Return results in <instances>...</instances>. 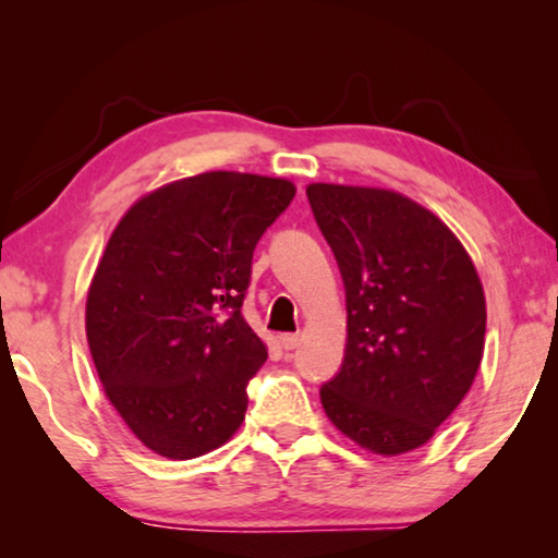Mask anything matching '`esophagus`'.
I'll return each mask as SVG.
<instances>
[{
	"mask_svg": "<svg viewBox=\"0 0 558 558\" xmlns=\"http://www.w3.org/2000/svg\"><path fill=\"white\" fill-rule=\"evenodd\" d=\"M300 344V335H280V347L282 349H295Z\"/></svg>",
	"mask_w": 558,
	"mask_h": 558,
	"instance_id": "obj_1",
	"label": "esophagus"
}]
</instances>
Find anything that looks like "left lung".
I'll return each instance as SVG.
<instances>
[{
    "label": "left lung",
    "mask_w": 558,
    "mask_h": 558,
    "mask_svg": "<svg viewBox=\"0 0 558 558\" xmlns=\"http://www.w3.org/2000/svg\"><path fill=\"white\" fill-rule=\"evenodd\" d=\"M347 292L342 369L319 389L359 448L403 456L470 391L485 352L483 282L465 245L426 206L379 186L307 184Z\"/></svg>",
    "instance_id": "1"
}]
</instances>
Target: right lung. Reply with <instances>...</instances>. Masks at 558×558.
<instances>
[{
    "label": "right lung",
    "mask_w": 558,
    "mask_h": 558,
    "mask_svg": "<svg viewBox=\"0 0 558 558\" xmlns=\"http://www.w3.org/2000/svg\"><path fill=\"white\" fill-rule=\"evenodd\" d=\"M280 177L204 172L125 211L93 272L86 337L108 401L157 456L221 448L268 359L241 313L253 248L288 209Z\"/></svg>",
    "instance_id": "1"
}]
</instances>
